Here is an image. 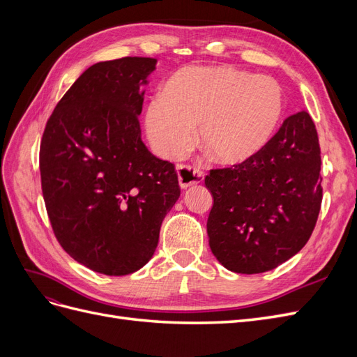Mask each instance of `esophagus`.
<instances>
[{"instance_id": "obj_1", "label": "esophagus", "mask_w": 357, "mask_h": 357, "mask_svg": "<svg viewBox=\"0 0 357 357\" xmlns=\"http://www.w3.org/2000/svg\"><path fill=\"white\" fill-rule=\"evenodd\" d=\"M177 176H178V183L181 189L197 185V183H201L204 180V172L199 168L183 165V164L177 165Z\"/></svg>"}]
</instances>
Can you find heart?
<instances>
[{"label":"heart","mask_w":357,"mask_h":357,"mask_svg":"<svg viewBox=\"0 0 357 357\" xmlns=\"http://www.w3.org/2000/svg\"><path fill=\"white\" fill-rule=\"evenodd\" d=\"M283 92L268 75L232 67H188L172 74L149 102L144 128L160 158L180 159L195 143L214 160L235 165L268 144L283 116Z\"/></svg>","instance_id":"obj_1"}]
</instances>
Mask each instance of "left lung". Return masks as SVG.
<instances>
[{
  "label": "left lung",
  "mask_w": 357,
  "mask_h": 357,
  "mask_svg": "<svg viewBox=\"0 0 357 357\" xmlns=\"http://www.w3.org/2000/svg\"><path fill=\"white\" fill-rule=\"evenodd\" d=\"M320 165L314 122L299 112L250 159L211 169L207 234L215 259L229 271L259 274L295 256L319 218Z\"/></svg>",
  "instance_id": "8db88e82"
}]
</instances>
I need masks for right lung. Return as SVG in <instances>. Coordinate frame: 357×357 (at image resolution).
<instances>
[{
	"instance_id": "right-lung-1",
	"label": "right lung",
	"mask_w": 357,
	"mask_h": 357,
	"mask_svg": "<svg viewBox=\"0 0 357 357\" xmlns=\"http://www.w3.org/2000/svg\"><path fill=\"white\" fill-rule=\"evenodd\" d=\"M156 59L98 62L73 83L46 123L41 190L56 240L74 261L128 275L152 259L180 197L174 164L149 152L138 116Z\"/></svg>"
}]
</instances>
